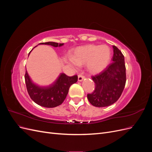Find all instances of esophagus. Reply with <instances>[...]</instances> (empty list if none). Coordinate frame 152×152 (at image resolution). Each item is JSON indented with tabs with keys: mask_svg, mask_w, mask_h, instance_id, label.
Masks as SVG:
<instances>
[{
	"mask_svg": "<svg viewBox=\"0 0 152 152\" xmlns=\"http://www.w3.org/2000/svg\"><path fill=\"white\" fill-rule=\"evenodd\" d=\"M84 78H85V77L83 75L79 74V75H78V80L81 82V81H82V80L84 79Z\"/></svg>",
	"mask_w": 152,
	"mask_h": 152,
	"instance_id": "34e87169",
	"label": "esophagus"
}]
</instances>
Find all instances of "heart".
Returning <instances> with one entry per match:
<instances>
[{
	"label": "heart",
	"instance_id": "b5f03b06",
	"mask_svg": "<svg viewBox=\"0 0 152 152\" xmlns=\"http://www.w3.org/2000/svg\"><path fill=\"white\" fill-rule=\"evenodd\" d=\"M111 50L107 45L89 44L77 48L68 63L72 66L87 64L92 73L102 72L110 63Z\"/></svg>",
	"mask_w": 152,
	"mask_h": 152
}]
</instances>
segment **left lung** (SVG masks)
I'll return each instance as SVG.
<instances>
[{"instance_id": "left-lung-1", "label": "left lung", "mask_w": 152, "mask_h": 152, "mask_svg": "<svg viewBox=\"0 0 152 152\" xmlns=\"http://www.w3.org/2000/svg\"><path fill=\"white\" fill-rule=\"evenodd\" d=\"M113 62L99 74L92 76L95 83L93 93L87 94L90 103L96 107H105L115 103L121 97L126 82L124 56L113 45Z\"/></svg>"}]
</instances>
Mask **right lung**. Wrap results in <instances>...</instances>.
Wrapping results in <instances>:
<instances>
[{
    "label": "right lung",
    "mask_w": 152,
    "mask_h": 152,
    "mask_svg": "<svg viewBox=\"0 0 152 152\" xmlns=\"http://www.w3.org/2000/svg\"><path fill=\"white\" fill-rule=\"evenodd\" d=\"M39 44L50 45L56 48L63 45V44H58L54 42H42ZM25 79L28 93L35 103L45 108H54L60 105L64 102L69 88L73 84L77 82L78 77L76 75L69 77L62 73L53 84L46 87H40L34 84L26 71Z\"/></svg>",
    "instance_id": "obj_1"
}]
</instances>
